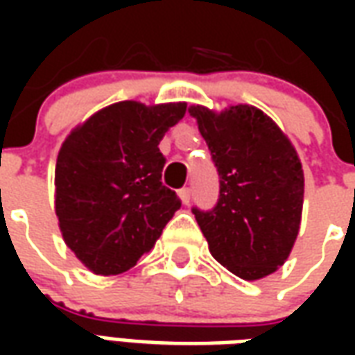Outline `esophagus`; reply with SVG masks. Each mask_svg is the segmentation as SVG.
<instances>
[{"label":"esophagus","mask_w":355,"mask_h":355,"mask_svg":"<svg viewBox=\"0 0 355 355\" xmlns=\"http://www.w3.org/2000/svg\"><path fill=\"white\" fill-rule=\"evenodd\" d=\"M178 196H180V200H182V203H190V200H192V190L190 188H182V190H178Z\"/></svg>","instance_id":"esophagus-1"}]
</instances>
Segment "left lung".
<instances>
[{
  "mask_svg": "<svg viewBox=\"0 0 355 355\" xmlns=\"http://www.w3.org/2000/svg\"><path fill=\"white\" fill-rule=\"evenodd\" d=\"M218 173L213 209L192 207L209 251L241 279H261L287 261L297 239L304 175L279 127L253 106L213 114L190 108Z\"/></svg>",
  "mask_w": 355,
  "mask_h": 355,
  "instance_id": "obj_1",
  "label": "left lung"
}]
</instances>
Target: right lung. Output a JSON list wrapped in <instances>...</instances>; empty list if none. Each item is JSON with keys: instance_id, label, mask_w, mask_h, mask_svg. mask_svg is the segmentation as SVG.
<instances>
[{"instance_id": "obj_1", "label": "right lung", "mask_w": 355, "mask_h": 355, "mask_svg": "<svg viewBox=\"0 0 355 355\" xmlns=\"http://www.w3.org/2000/svg\"><path fill=\"white\" fill-rule=\"evenodd\" d=\"M184 102H117L64 140L55 169V211L66 245L89 270L116 275L154 247L180 198L163 186L159 140Z\"/></svg>"}]
</instances>
